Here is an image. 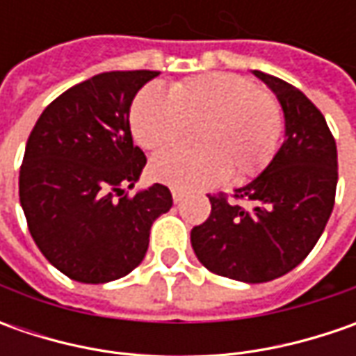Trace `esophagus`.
Masks as SVG:
<instances>
[{"mask_svg": "<svg viewBox=\"0 0 356 356\" xmlns=\"http://www.w3.org/2000/svg\"><path fill=\"white\" fill-rule=\"evenodd\" d=\"M172 200H174V204H180L184 200V194L178 192V190H172Z\"/></svg>", "mask_w": 356, "mask_h": 356, "instance_id": "34e87169", "label": "esophagus"}]
</instances>
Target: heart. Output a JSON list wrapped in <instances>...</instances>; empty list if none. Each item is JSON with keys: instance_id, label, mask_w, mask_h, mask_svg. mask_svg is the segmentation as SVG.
Segmentation results:
<instances>
[{"instance_id": "b5f03b06", "label": "heart", "mask_w": 356, "mask_h": 356, "mask_svg": "<svg viewBox=\"0 0 356 356\" xmlns=\"http://www.w3.org/2000/svg\"><path fill=\"white\" fill-rule=\"evenodd\" d=\"M198 148H172L150 162V176L180 192H196L266 168L280 146V103L252 81L232 73H210L172 85L144 87L130 106V130L144 150L166 148L188 127Z\"/></svg>"}]
</instances>
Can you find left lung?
<instances>
[{"instance_id": "1", "label": "left lung", "mask_w": 356, "mask_h": 356, "mask_svg": "<svg viewBox=\"0 0 356 356\" xmlns=\"http://www.w3.org/2000/svg\"><path fill=\"white\" fill-rule=\"evenodd\" d=\"M281 104L285 140L264 172L210 198V218L190 241L200 264L243 283L277 280L299 266L321 238L335 206L337 144L321 111L277 76L252 71Z\"/></svg>"}]
</instances>
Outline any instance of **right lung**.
I'll use <instances>...</instances> for the list:
<instances>
[{"instance_id":"add662e5","label":"right lung","mask_w":356,"mask_h":356,"mask_svg":"<svg viewBox=\"0 0 356 356\" xmlns=\"http://www.w3.org/2000/svg\"><path fill=\"white\" fill-rule=\"evenodd\" d=\"M158 71H111L83 81L41 113L25 146L19 202L37 248L71 280L129 275L150 226L172 208L166 186L127 198L146 166L132 144L130 104Z\"/></svg>"}]
</instances>
